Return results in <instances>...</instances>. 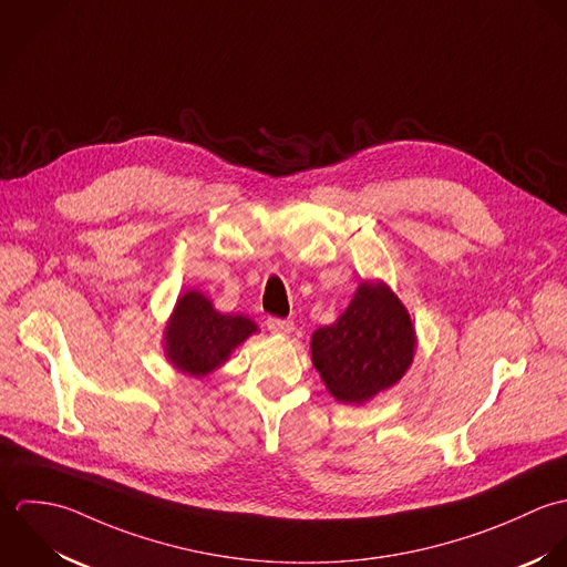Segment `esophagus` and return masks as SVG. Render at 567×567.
<instances>
[{
    "instance_id": "obj_1",
    "label": "esophagus",
    "mask_w": 567,
    "mask_h": 567,
    "mask_svg": "<svg viewBox=\"0 0 567 567\" xmlns=\"http://www.w3.org/2000/svg\"><path fill=\"white\" fill-rule=\"evenodd\" d=\"M267 329L274 336H289L293 331V322L291 320H280V318H269L267 320Z\"/></svg>"
}]
</instances>
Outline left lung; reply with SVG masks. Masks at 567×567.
<instances>
[{
  "instance_id": "1",
  "label": "left lung",
  "mask_w": 567,
  "mask_h": 567,
  "mask_svg": "<svg viewBox=\"0 0 567 567\" xmlns=\"http://www.w3.org/2000/svg\"><path fill=\"white\" fill-rule=\"evenodd\" d=\"M416 333L394 291L361 282L340 318L311 338V359L341 403H363L392 388L414 359Z\"/></svg>"
}]
</instances>
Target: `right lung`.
I'll return each instance as SVG.
<instances>
[{
	"mask_svg": "<svg viewBox=\"0 0 567 567\" xmlns=\"http://www.w3.org/2000/svg\"><path fill=\"white\" fill-rule=\"evenodd\" d=\"M258 327L245 316H224L199 291L179 296L164 331L166 359L184 374L206 377L226 363Z\"/></svg>",
	"mask_w": 567,
	"mask_h": 567,
	"instance_id": "right-lung-1",
	"label": "right lung"
}]
</instances>
